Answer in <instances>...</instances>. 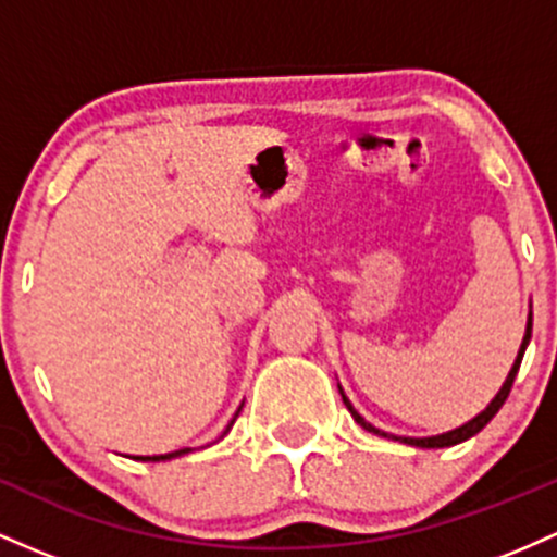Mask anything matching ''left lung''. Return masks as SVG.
Here are the masks:
<instances>
[{
  "instance_id": "left-lung-1",
  "label": "left lung",
  "mask_w": 557,
  "mask_h": 557,
  "mask_svg": "<svg viewBox=\"0 0 557 557\" xmlns=\"http://www.w3.org/2000/svg\"><path fill=\"white\" fill-rule=\"evenodd\" d=\"M529 339H531V315H529V323H527V336H523V342H521V349H518V358H516V362H513V368H510V373H508V379H505V384H503V389L497 392V397L492 399L490 403V408L484 410V413H479L476 418H473V421H468L466 426H460V429H455V431H447V434H440V436H426V440H410V436H392V440H403L405 445H413V447H449V445H458V442H466V440H471L473 434H479L481 429L486 426V423L492 421V418L497 416V410L503 408L505 405V399H508V395H510V386H513V381H516V373H518V368H521V360H523V352H527V345H529ZM342 392V389H339ZM342 399H345V405H347V410L349 413H352V418L355 421L360 423L362 429L366 431H371V434H379V436H389V434H384V431H379L376 426H371V423L366 421V418H362L358 410L352 408V403H349V399L345 397V392H342Z\"/></svg>"
}]
</instances>
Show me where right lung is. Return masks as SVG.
Returning a JSON list of instances; mask_svg holds the SVG:
<instances>
[{
	"mask_svg": "<svg viewBox=\"0 0 557 557\" xmlns=\"http://www.w3.org/2000/svg\"><path fill=\"white\" fill-rule=\"evenodd\" d=\"M231 423H234V421H231ZM231 423H228V426H231ZM228 431V429H226ZM184 453H189V447H186V449H178V453H168V455H152V458H144V455H141V458H136V460H168V458H178V455H184Z\"/></svg>",
	"mask_w": 557,
	"mask_h": 557,
	"instance_id": "add662e5",
	"label": "right lung"
}]
</instances>
